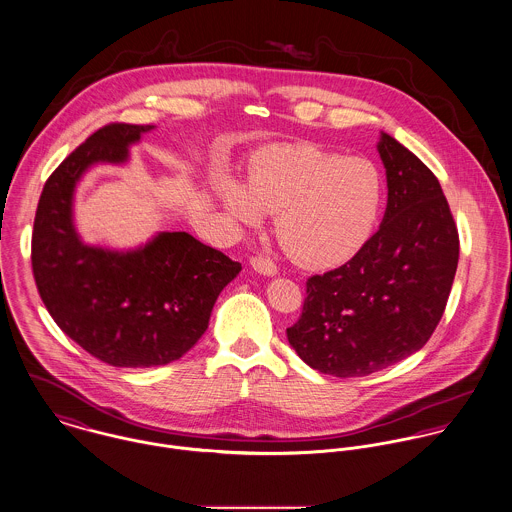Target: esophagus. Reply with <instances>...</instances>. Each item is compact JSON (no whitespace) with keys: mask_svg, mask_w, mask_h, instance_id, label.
<instances>
[{"mask_svg":"<svg viewBox=\"0 0 512 512\" xmlns=\"http://www.w3.org/2000/svg\"><path fill=\"white\" fill-rule=\"evenodd\" d=\"M251 267L257 271V273H261V275H267V277H275L277 273H279V269H277V265L269 259V257H263V255H255V257H251Z\"/></svg>","mask_w":512,"mask_h":512,"instance_id":"esophagus-1","label":"esophagus"}]
</instances>
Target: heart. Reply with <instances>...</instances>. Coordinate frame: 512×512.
<instances>
[{"label": "heart", "instance_id": "obj_1", "mask_svg": "<svg viewBox=\"0 0 512 512\" xmlns=\"http://www.w3.org/2000/svg\"><path fill=\"white\" fill-rule=\"evenodd\" d=\"M220 196L243 224L279 212L275 231L284 251L306 267L349 261L373 235L385 198L379 167L314 145H277L251 167L247 186L226 180Z\"/></svg>", "mask_w": 512, "mask_h": 512}]
</instances>
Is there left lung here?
Instances as JSON below:
<instances>
[{
    "label": "left lung",
    "instance_id": "1",
    "mask_svg": "<svg viewBox=\"0 0 512 512\" xmlns=\"http://www.w3.org/2000/svg\"><path fill=\"white\" fill-rule=\"evenodd\" d=\"M385 218L338 269L306 281L290 345L312 369L365 377L412 355L434 334L454 284L459 235L434 172L383 133Z\"/></svg>",
    "mask_w": 512,
    "mask_h": 512
}]
</instances>
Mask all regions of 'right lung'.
<instances>
[{
  "mask_svg": "<svg viewBox=\"0 0 512 512\" xmlns=\"http://www.w3.org/2000/svg\"><path fill=\"white\" fill-rule=\"evenodd\" d=\"M153 125L110 123L92 133L49 176L39 198L31 265L58 328L114 367L180 359L208 328L212 308L241 265L186 231L159 233L117 253L88 247L72 226V194L96 163L127 161V147Z\"/></svg>",
  "mask_w": 512,
  "mask_h": 512,
  "instance_id": "add662e5",
  "label": "right lung"
}]
</instances>
